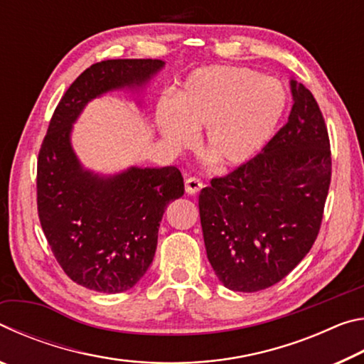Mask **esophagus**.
<instances>
[{
    "mask_svg": "<svg viewBox=\"0 0 364 364\" xmlns=\"http://www.w3.org/2000/svg\"><path fill=\"white\" fill-rule=\"evenodd\" d=\"M202 186H204V184H202L199 178H196V176H191L186 181H184V188H186L188 194H197L202 189Z\"/></svg>",
    "mask_w": 364,
    "mask_h": 364,
    "instance_id": "esophagus-1",
    "label": "esophagus"
}]
</instances>
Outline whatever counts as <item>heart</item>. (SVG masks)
Listing matches in <instances>:
<instances>
[{"label":"heart","instance_id":"1","mask_svg":"<svg viewBox=\"0 0 364 364\" xmlns=\"http://www.w3.org/2000/svg\"><path fill=\"white\" fill-rule=\"evenodd\" d=\"M286 106L279 80L241 67L210 65L191 72L173 101H160L156 117L171 147L191 146L205 128L207 156L223 167H237L269 143Z\"/></svg>","mask_w":364,"mask_h":364}]
</instances>
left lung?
Segmentation results:
<instances>
[{
  "label": "left lung",
  "mask_w": 364,
  "mask_h": 364,
  "mask_svg": "<svg viewBox=\"0 0 364 364\" xmlns=\"http://www.w3.org/2000/svg\"><path fill=\"white\" fill-rule=\"evenodd\" d=\"M287 123L262 152L200 191L207 257L236 292L271 287L315 244L331 184L328 128L315 97L291 80Z\"/></svg>",
  "instance_id": "1"
}]
</instances>
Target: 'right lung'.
<instances>
[{
  "label": "right lung",
  "mask_w": 364,
  "mask_h": 364,
  "mask_svg": "<svg viewBox=\"0 0 364 364\" xmlns=\"http://www.w3.org/2000/svg\"><path fill=\"white\" fill-rule=\"evenodd\" d=\"M160 59H110L88 67L54 110L36 170V204L60 268L86 289L119 294L143 278L171 200L184 194L176 167H130L115 175L86 170L70 143L86 104L109 91L143 88Z\"/></svg>",
  "instance_id": "1"
}]
</instances>
